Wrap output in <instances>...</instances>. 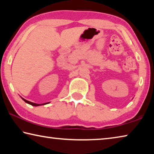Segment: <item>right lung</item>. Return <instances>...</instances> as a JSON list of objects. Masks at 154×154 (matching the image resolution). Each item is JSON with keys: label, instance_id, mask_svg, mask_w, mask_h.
Masks as SVG:
<instances>
[{"label": "right lung", "instance_id": "right-lung-1", "mask_svg": "<svg viewBox=\"0 0 154 154\" xmlns=\"http://www.w3.org/2000/svg\"><path fill=\"white\" fill-rule=\"evenodd\" d=\"M22 99H23V100L24 101H25L26 103H28V104H29V105H32V106H40V105H45L46 103H43V104H36V103H32V102H30V101H28V100H26V99H24V98H22Z\"/></svg>", "mask_w": 154, "mask_h": 154}]
</instances>
